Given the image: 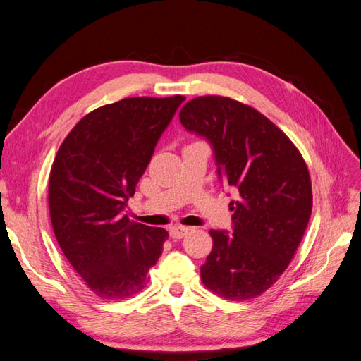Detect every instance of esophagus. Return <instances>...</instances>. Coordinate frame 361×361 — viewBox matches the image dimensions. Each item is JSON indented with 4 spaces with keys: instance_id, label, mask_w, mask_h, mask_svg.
Here are the masks:
<instances>
[{
    "instance_id": "obj_1",
    "label": "esophagus",
    "mask_w": 361,
    "mask_h": 361,
    "mask_svg": "<svg viewBox=\"0 0 361 361\" xmlns=\"http://www.w3.org/2000/svg\"><path fill=\"white\" fill-rule=\"evenodd\" d=\"M189 231H190V228H188V226H172L171 229H169V234H171L173 240H176V239H183V237H185Z\"/></svg>"
}]
</instances>
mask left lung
Listing matches in <instances>:
<instances>
[{
  "mask_svg": "<svg viewBox=\"0 0 361 361\" xmlns=\"http://www.w3.org/2000/svg\"><path fill=\"white\" fill-rule=\"evenodd\" d=\"M180 121L209 141L219 178L239 190L231 202L233 234L209 231L212 251L200 270L204 287L231 301L262 295L286 271L309 224L305 161L270 119L234 99L195 97Z\"/></svg>",
  "mask_w": 361,
  "mask_h": 361,
  "instance_id": "left-lung-1",
  "label": "left lung"
}]
</instances>
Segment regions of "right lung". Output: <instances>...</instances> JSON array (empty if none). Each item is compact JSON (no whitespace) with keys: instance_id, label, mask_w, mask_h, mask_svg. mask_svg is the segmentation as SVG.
I'll list each match as a JSON object with an SVG mask.
<instances>
[{"instance_id":"obj_1","label":"right lung","mask_w":361,"mask_h":361,"mask_svg":"<svg viewBox=\"0 0 361 361\" xmlns=\"http://www.w3.org/2000/svg\"><path fill=\"white\" fill-rule=\"evenodd\" d=\"M185 96L127 97L83 116L65 137L49 173V214L65 257L102 299L141 291L163 252L164 228L124 209Z\"/></svg>"}]
</instances>
